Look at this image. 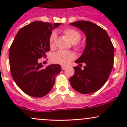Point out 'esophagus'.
<instances>
[{
  "mask_svg": "<svg viewBox=\"0 0 127 127\" xmlns=\"http://www.w3.org/2000/svg\"><path fill=\"white\" fill-rule=\"evenodd\" d=\"M61 69H62V70H65L66 69V67H64V66H62V67H61Z\"/></svg>",
  "mask_w": 127,
  "mask_h": 127,
  "instance_id": "34e87169",
  "label": "esophagus"
}]
</instances>
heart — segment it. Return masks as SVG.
Wrapping results in <instances>:
<instances>
[{
  "label": "heart",
  "mask_w": 127,
  "mask_h": 127,
  "mask_svg": "<svg viewBox=\"0 0 127 127\" xmlns=\"http://www.w3.org/2000/svg\"><path fill=\"white\" fill-rule=\"evenodd\" d=\"M63 32L69 38L72 43L73 47L76 50H80L81 45L79 42L81 39V35L80 32L76 29L71 28H66L62 30ZM57 35L55 31L51 32L49 37V45L51 48H54L55 46V42ZM75 58L74 53L65 50H58L53 55L52 60L53 63L59 64L66 66L68 64Z\"/></svg>",
  "instance_id": "b5f03b06"
}]
</instances>
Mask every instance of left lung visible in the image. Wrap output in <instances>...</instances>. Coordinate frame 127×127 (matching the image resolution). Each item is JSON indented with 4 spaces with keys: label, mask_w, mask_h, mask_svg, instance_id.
<instances>
[{
    "label": "left lung",
    "mask_w": 127,
    "mask_h": 127,
    "mask_svg": "<svg viewBox=\"0 0 127 127\" xmlns=\"http://www.w3.org/2000/svg\"><path fill=\"white\" fill-rule=\"evenodd\" d=\"M71 25L81 29L86 35V46L81 56L75 61L74 74L69 79L72 87L83 94L95 92L108 79L114 65V46L104 29L90 21H79Z\"/></svg>",
    "instance_id": "1"
}]
</instances>
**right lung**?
<instances>
[{
    "mask_svg": "<svg viewBox=\"0 0 127 127\" xmlns=\"http://www.w3.org/2000/svg\"><path fill=\"white\" fill-rule=\"evenodd\" d=\"M61 23L36 21L20 29L9 52L10 71L17 86L26 94L41 98L48 94L61 71L59 64L43 67L38 60L47 57L49 37Z\"/></svg>",
    "mask_w": 127,
    "mask_h": 127,
    "instance_id": "add662e5",
    "label": "right lung"
}]
</instances>
